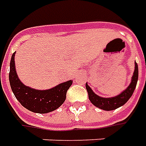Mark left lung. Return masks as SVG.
<instances>
[{
    "label": "left lung",
    "instance_id": "8db88e82",
    "mask_svg": "<svg viewBox=\"0 0 146 146\" xmlns=\"http://www.w3.org/2000/svg\"><path fill=\"white\" fill-rule=\"evenodd\" d=\"M134 64H135L134 66L135 68H134L133 76L131 78V83L125 90H123L121 94L115 97L108 98H101L94 93L91 88L88 86L87 83H86V88L88 92L89 99L91 101L92 104L95 105L96 107L101 108L102 110H105V111H111L123 105L131 98L137 85V78H138V67L136 62L134 63Z\"/></svg>",
    "mask_w": 146,
    "mask_h": 146
}]
</instances>
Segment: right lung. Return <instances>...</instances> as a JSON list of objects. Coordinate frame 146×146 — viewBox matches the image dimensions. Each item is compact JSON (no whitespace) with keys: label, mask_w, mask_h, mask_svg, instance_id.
<instances>
[{"label":"right lung","mask_w":146,"mask_h":146,"mask_svg":"<svg viewBox=\"0 0 146 146\" xmlns=\"http://www.w3.org/2000/svg\"><path fill=\"white\" fill-rule=\"evenodd\" d=\"M14 52L10 62L9 82L12 90L19 103L29 111L35 113H48L57 109L64 102L72 80L62 82L55 87L39 90L27 86L19 78L15 66Z\"/></svg>","instance_id":"obj_1"}]
</instances>
